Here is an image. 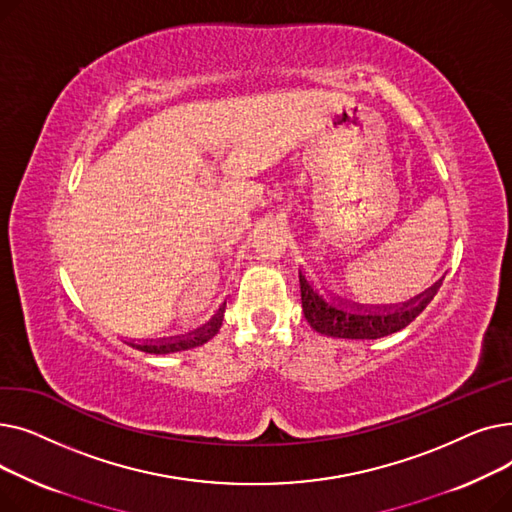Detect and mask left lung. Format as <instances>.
Listing matches in <instances>:
<instances>
[{"label":"left lung","instance_id":"left-lung-1","mask_svg":"<svg viewBox=\"0 0 512 512\" xmlns=\"http://www.w3.org/2000/svg\"><path fill=\"white\" fill-rule=\"evenodd\" d=\"M301 282V303L305 317L313 330L332 338H348V340H375L388 334H394L407 328L411 321L429 305L436 297L442 284L438 280L425 292L417 294L415 299L402 305H384V307H365V305H346L326 301L313 288V284L299 272Z\"/></svg>","mask_w":512,"mask_h":512}]
</instances>
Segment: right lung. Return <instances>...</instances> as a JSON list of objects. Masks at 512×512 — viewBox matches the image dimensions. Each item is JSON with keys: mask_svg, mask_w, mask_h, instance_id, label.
<instances>
[{"mask_svg": "<svg viewBox=\"0 0 512 512\" xmlns=\"http://www.w3.org/2000/svg\"><path fill=\"white\" fill-rule=\"evenodd\" d=\"M224 309L226 303L218 309L205 326L197 328L195 332H188L186 336H174V338H161V340H147V342H128L130 346L139 348L143 353L149 355H170V353H178V351H191L195 346L205 344L207 340H211L215 334L220 332L222 328V319H224Z\"/></svg>", "mask_w": 512, "mask_h": 512, "instance_id": "1", "label": "right lung"}]
</instances>
